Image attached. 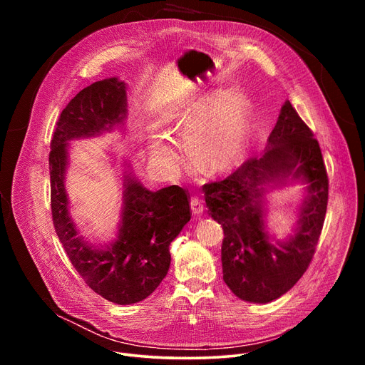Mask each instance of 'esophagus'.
<instances>
[{
	"instance_id": "1",
	"label": "esophagus",
	"mask_w": 365,
	"mask_h": 365,
	"mask_svg": "<svg viewBox=\"0 0 365 365\" xmlns=\"http://www.w3.org/2000/svg\"><path fill=\"white\" fill-rule=\"evenodd\" d=\"M190 208H192L194 216H201L204 212V201L194 195L192 198H190Z\"/></svg>"
}]
</instances>
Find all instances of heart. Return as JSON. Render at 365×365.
Listing matches in <instances>:
<instances>
[{"label": "heart", "mask_w": 365, "mask_h": 365, "mask_svg": "<svg viewBox=\"0 0 365 365\" xmlns=\"http://www.w3.org/2000/svg\"><path fill=\"white\" fill-rule=\"evenodd\" d=\"M168 131H186L190 153L201 167L217 171L231 165L244 149L247 136L245 103L238 94H229L215 108L202 103H182L163 120ZM152 152L175 160V150L161 139L152 140Z\"/></svg>", "instance_id": "b5f03b06"}]
</instances>
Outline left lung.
<instances>
[{
    "mask_svg": "<svg viewBox=\"0 0 365 365\" xmlns=\"http://www.w3.org/2000/svg\"><path fill=\"white\" fill-rule=\"evenodd\" d=\"M287 180L309 185L295 234L277 242L265 231L264 195ZM208 215L223 227V281L245 302L267 303L289 292L315 255L329 202V176L312 130L287 101L263 155L202 186Z\"/></svg>",
    "mask_w": 365,
    "mask_h": 365,
    "instance_id": "obj_1",
    "label": "left lung"
}]
</instances>
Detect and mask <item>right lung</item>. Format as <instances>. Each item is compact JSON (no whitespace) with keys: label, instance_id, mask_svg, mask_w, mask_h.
I'll return each mask as SVG.
<instances>
[{"label":"right lung","instance_id":"right-lung-1","mask_svg":"<svg viewBox=\"0 0 365 365\" xmlns=\"http://www.w3.org/2000/svg\"><path fill=\"white\" fill-rule=\"evenodd\" d=\"M125 117V83L115 76L96 81L62 110L48 155L56 234L84 282L94 293L117 304L138 303L161 284L171 262L168 245L192 215L183 187L173 185L153 192L125 171L117 238L109 245L96 247L78 235L65 189L69 142L110 131L121 125Z\"/></svg>","mask_w":365,"mask_h":365}]
</instances>
